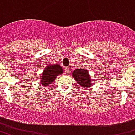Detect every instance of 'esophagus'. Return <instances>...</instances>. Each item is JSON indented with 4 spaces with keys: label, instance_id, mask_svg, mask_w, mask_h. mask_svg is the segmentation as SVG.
Listing matches in <instances>:
<instances>
[{
    "label": "esophagus",
    "instance_id": "obj_1",
    "mask_svg": "<svg viewBox=\"0 0 135 135\" xmlns=\"http://www.w3.org/2000/svg\"><path fill=\"white\" fill-rule=\"evenodd\" d=\"M64 72L66 74H68L70 72V70H69V69H68V68H66V69H65Z\"/></svg>",
    "mask_w": 135,
    "mask_h": 135
}]
</instances>
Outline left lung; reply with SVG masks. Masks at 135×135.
Segmentation results:
<instances>
[{"instance_id":"1","label":"left lung","mask_w":135,"mask_h":135,"mask_svg":"<svg viewBox=\"0 0 135 135\" xmlns=\"http://www.w3.org/2000/svg\"><path fill=\"white\" fill-rule=\"evenodd\" d=\"M72 76L75 79L76 83L82 88H88L91 87L93 82L91 79L89 71L87 69H76L72 72Z\"/></svg>"}]
</instances>
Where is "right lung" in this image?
<instances>
[{"label":"right lung","mask_w":135,"mask_h":135,"mask_svg":"<svg viewBox=\"0 0 135 135\" xmlns=\"http://www.w3.org/2000/svg\"><path fill=\"white\" fill-rule=\"evenodd\" d=\"M64 70L59 64H49L43 69V72L40 77V85L45 87L49 86L55 80L57 76L61 74Z\"/></svg>","instance_id":"1"}]
</instances>
